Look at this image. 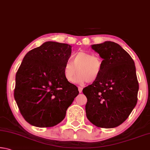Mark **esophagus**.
<instances>
[{"label":"esophagus","mask_w":150,"mask_h":150,"mask_svg":"<svg viewBox=\"0 0 150 150\" xmlns=\"http://www.w3.org/2000/svg\"><path fill=\"white\" fill-rule=\"evenodd\" d=\"M78 89H79V92L81 93V92H82V91H83V87H80V86H79Z\"/></svg>","instance_id":"34e87169"}]
</instances>
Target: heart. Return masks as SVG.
I'll return each mask as SVG.
<instances>
[{
	"mask_svg": "<svg viewBox=\"0 0 150 150\" xmlns=\"http://www.w3.org/2000/svg\"><path fill=\"white\" fill-rule=\"evenodd\" d=\"M103 65V59L99 56L81 51L74 54L73 62L70 60L66 62L63 67V76L66 81L72 83L77 70L78 73L74 78L75 83L79 84L92 83L100 77Z\"/></svg>",
	"mask_w": 150,
	"mask_h": 150,
	"instance_id": "b5f03b06",
	"label": "heart"
}]
</instances>
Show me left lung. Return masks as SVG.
I'll return each mask as SVG.
<instances>
[{
    "mask_svg": "<svg viewBox=\"0 0 150 150\" xmlns=\"http://www.w3.org/2000/svg\"><path fill=\"white\" fill-rule=\"evenodd\" d=\"M103 58L101 75L83 89L87 98L86 115L99 128L122 124L138 101L139 84L134 62L128 52L113 42L91 45Z\"/></svg>",
    "mask_w": 150,
    "mask_h": 150,
    "instance_id": "8db88e82",
    "label": "left lung"
}]
</instances>
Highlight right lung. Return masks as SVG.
<instances>
[{
    "label": "right lung",
    "instance_id": "add662e5",
    "mask_svg": "<svg viewBox=\"0 0 150 150\" xmlns=\"http://www.w3.org/2000/svg\"><path fill=\"white\" fill-rule=\"evenodd\" d=\"M71 54L70 45L47 42L24 56L16 74L14 96L20 113L31 125H57L78 95L77 86L63 76Z\"/></svg>",
    "mask_w": 150,
    "mask_h": 150
}]
</instances>
